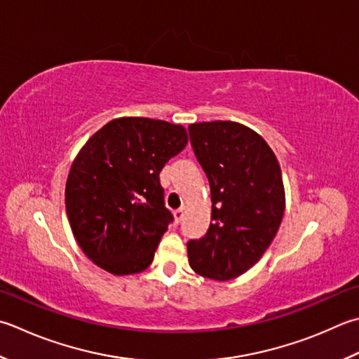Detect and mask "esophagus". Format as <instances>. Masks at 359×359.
<instances>
[{"mask_svg":"<svg viewBox=\"0 0 359 359\" xmlns=\"http://www.w3.org/2000/svg\"><path fill=\"white\" fill-rule=\"evenodd\" d=\"M182 217H184V208L175 210V212H174V221L179 224L182 221Z\"/></svg>","mask_w":359,"mask_h":359,"instance_id":"esophagus-1","label":"esophagus"}]
</instances>
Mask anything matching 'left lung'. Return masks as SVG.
I'll return each mask as SVG.
<instances>
[{
	"instance_id": "1",
	"label": "left lung",
	"mask_w": 359,
	"mask_h": 359,
	"mask_svg": "<svg viewBox=\"0 0 359 359\" xmlns=\"http://www.w3.org/2000/svg\"><path fill=\"white\" fill-rule=\"evenodd\" d=\"M188 130L210 182L213 221L201 240L188 241L189 266L226 282L250 269L276 238L285 213L282 170L263 137L240 123H194Z\"/></svg>"
}]
</instances>
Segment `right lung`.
Here are the masks:
<instances>
[{"mask_svg": "<svg viewBox=\"0 0 359 359\" xmlns=\"http://www.w3.org/2000/svg\"><path fill=\"white\" fill-rule=\"evenodd\" d=\"M188 143L184 126L161 119H111L74 158L65 187L77 244L114 276L144 271L174 221L160 171Z\"/></svg>", "mask_w": 359, "mask_h": 359, "instance_id": "right-lung-1", "label": "right lung"}]
</instances>
